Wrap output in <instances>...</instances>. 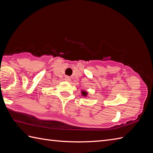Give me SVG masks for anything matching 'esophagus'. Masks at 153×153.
Masks as SVG:
<instances>
[{
  "instance_id": "esophagus-1",
  "label": "esophagus",
  "mask_w": 153,
  "mask_h": 153,
  "mask_svg": "<svg viewBox=\"0 0 153 153\" xmlns=\"http://www.w3.org/2000/svg\"><path fill=\"white\" fill-rule=\"evenodd\" d=\"M64 80L66 81V82H70L71 79H70V77L69 76H66L64 77Z\"/></svg>"
}]
</instances>
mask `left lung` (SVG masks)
<instances>
[{
  "label": "left lung",
  "mask_w": 153,
  "mask_h": 153,
  "mask_svg": "<svg viewBox=\"0 0 153 153\" xmlns=\"http://www.w3.org/2000/svg\"><path fill=\"white\" fill-rule=\"evenodd\" d=\"M82 94L83 97H86L87 95V92H86L85 91H82Z\"/></svg>",
  "instance_id": "left-lung-1"
}]
</instances>
